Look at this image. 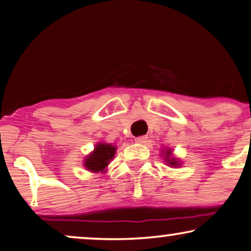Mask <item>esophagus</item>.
Segmentation results:
<instances>
[{
    "label": "esophagus",
    "instance_id": "obj_1",
    "mask_svg": "<svg viewBox=\"0 0 251 251\" xmlns=\"http://www.w3.org/2000/svg\"><path fill=\"white\" fill-rule=\"evenodd\" d=\"M147 140H148V136L143 135V136H139V138H136L135 141L138 143H146Z\"/></svg>",
    "mask_w": 251,
    "mask_h": 251
}]
</instances>
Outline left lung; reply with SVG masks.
I'll list each match as a JSON object with an SVG mask.
<instances>
[{"instance_id": "1", "label": "left lung", "mask_w": 251, "mask_h": 251, "mask_svg": "<svg viewBox=\"0 0 251 251\" xmlns=\"http://www.w3.org/2000/svg\"><path fill=\"white\" fill-rule=\"evenodd\" d=\"M162 152V156L164 157V162L166 163V165L171 166V168H179L181 165V162H180L179 158L173 155V151L171 148H163V150H160Z\"/></svg>"}]
</instances>
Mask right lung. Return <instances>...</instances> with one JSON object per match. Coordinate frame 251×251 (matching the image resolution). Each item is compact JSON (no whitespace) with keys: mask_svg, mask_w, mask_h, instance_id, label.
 <instances>
[{"mask_svg":"<svg viewBox=\"0 0 251 251\" xmlns=\"http://www.w3.org/2000/svg\"><path fill=\"white\" fill-rule=\"evenodd\" d=\"M117 147L112 143L100 142L94 147V150L85 157L83 166L92 173H105L106 168L116 155Z\"/></svg>","mask_w":251,"mask_h":251,"instance_id":"obj_1","label":"right lung"}]
</instances>
